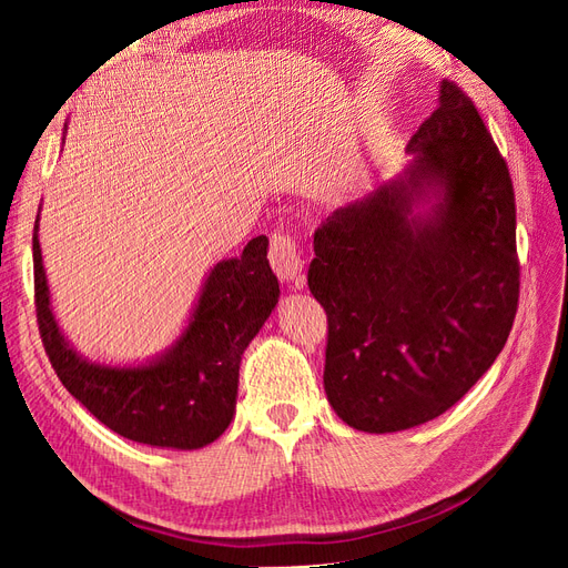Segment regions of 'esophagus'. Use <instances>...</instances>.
I'll return each mask as SVG.
<instances>
[{"mask_svg": "<svg viewBox=\"0 0 568 568\" xmlns=\"http://www.w3.org/2000/svg\"><path fill=\"white\" fill-rule=\"evenodd\" d=\"M270 265L282 282H298L303 272V257L291 232H274L270 239Z\"/></svg>", "mask_w": 568, "mask_h": 568, "instance_id": "esophagus-1", "label": "esophagus"}]
</instances>
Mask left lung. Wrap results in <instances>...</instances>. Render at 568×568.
Returning a JSON list of instances; mask_svg holds the SVG:
<instances>
[{
    "instance_id": "1",
    "label": "left lung",
    "mask_w": 568,
    "mask_h": 568,
    "mask_svg": "<svg viewBox=\"0 0 568 568\" xmlns=\"http://www.w3.org/2000/svg\"><path fill=\"white\" fill-rule=\"evenodd\" d=\"M400 178L315 232L307 286L326 313L324 390L357 432L450 409L505 348L519 305L517 205L474 101L440 82ZM437 201L424 216L410 211Z\"/></svg>"
}]
</instances>
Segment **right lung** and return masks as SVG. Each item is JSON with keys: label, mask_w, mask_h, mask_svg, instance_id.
Here are the masks:
<instances>
[{"label": "right lung", "mask_w": 568, "mask_h": 568, "mask_svg": "<svg viewBox=\"0 0 568 568\" xmlns=\"http://www.w3.org/2000/svg\"><path fill=\"white\" fill-rule=\"evenodd\" d=\"M38 222L40 215L32 234L38 324L68 393L111 432L156 448L196 450L225 434L242 355L280 301L267 236L251 239L242 257L211 270L189 326L165 355L140 367H106L82 359L59 329L49 307Z\"/></svg>", "instance_id": "obj_1"}]
</instances>
